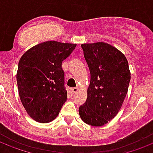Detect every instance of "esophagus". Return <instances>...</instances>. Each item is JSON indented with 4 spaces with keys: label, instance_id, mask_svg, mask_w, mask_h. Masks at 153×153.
I'll return each mask as SVG.
<instances>
[{
    "label": "esophagus",
    "instance_id": "1",
    "mask_svg": "<svg viewBox=\"0 0 153 153\" xmlns=\"http://www.w3.org/2000/svg\"><path fill=\"white\" fill-rule=\"evenodd\" d=\"M79 91V88L78 87H73V88H71V91L73 92V93H75V92H77Z\"/></svg>",
    "mask_w": 153,
    "mask_h": 153
}]
</instances>
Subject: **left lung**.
<instances>
[{
  "label": "left lung",
  "instance_id": "obj_1",
  "mask_svg": "<svg viewBox=\"0 0 153 153\" xmlns=\"http://www.w3.org/2000/svg\"><path fill=\"white\" fill-rule=\"evenodd\" d=\"M91 72L87 99L79 108L82 120L100 127L120 110L128 93L131 73L127 58L118 49L105 42L82 44Z\"/></svg>",
  "mask_w": 153,
  "mask_h": 153
}]
</instances>
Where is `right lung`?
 Listing matches in <instances>:
<instances>
[{"instance_id": "obj_1", "label": "right lung", "mask_w": 153, "mask_h": 153, "mask_svg": "<svg viewBox=\"0 0 153 153\" xmlns=\"http://www.w3.org/2000/svg\"><path fill=\"white\" fill-rule=\"evenodd\" d=\"M76 44L47 41L33 46L20 58L17 72L19 96L26 112L42 123L53 121L66 101L62 62Z\"/></svg>"}]
</instances>
